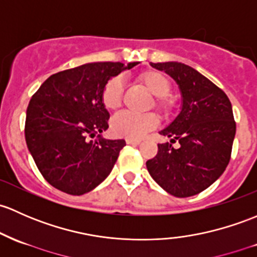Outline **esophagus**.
Wrapping results in <instances>:
<instances>
[{
    "label": "esophagus",
    "instance_id": "1",
    "mask_svg": "<svg viewBox=\"0 0 257 257\" xmlns=\"http://www.w3.org/2000/svg\"><path fill=\"white\" fill-rule=\"evenodd\" d=\"M125 142H126V144L138 145V144H140V143H142V140H140V139H129V138H126Z\"/></svg>",
    "mask_w": 257,
    "mask_h": 257
}]
</instances>
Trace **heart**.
<instances>
[{"label": "heart", "instance_id": "obj_1", "mask_svg": "<svg viewBox=\"0 0 257 257\" xmlns=\"http://www.w3.org/2000/svg\"><path fill=\"white\" fill-rule=\"evenodd\" d=\"M137 81L155 96L154 107L169 118L176 108V101L170 96L172 82L166 74L159 70H144L137 75ZM101 102L108 110H117L123 103V82L119 77H110L104 83L101 91ZM159 125L158 115L154 113L147 114H134L131 112H123L114 115L110 121L112 132L117 137L140 139L147 133L154 131Z\"/></svg>", "mask_w": 257, "mask_h": 257}]
</instances>
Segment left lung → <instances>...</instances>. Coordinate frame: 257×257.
<instances>
[{
    "mask_svg": "<svg viewBox=\"0 0 257 257\" xmlns=\"http://www.w3.org/2000/svg\"><path fill=\"white\" fill-rule=\"evenodd\" d=\"M151 66L176 81L182 108L160 132L180 147L158 144L156 156L147 161L148 171L172 196H194L215 182L228 166L236 131L233 108L224 91L193 67L176 61Z\"/></svg>",
    "mask_w": 257,
    "mask_h": 257,
    "instance_id": "obj_1",
    "label": "left lung"
}]
</instances>
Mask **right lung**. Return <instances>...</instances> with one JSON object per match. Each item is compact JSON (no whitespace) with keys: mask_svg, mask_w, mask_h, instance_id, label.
Wrapping results in <instances>:
<instances>
[{"mask_svg":"<svg viewBox=\"0 0 257 257\" xmlns=\"http://www.w3.org/2000/svg\"><path fill=\"white\" fill-rule=\"evenodd\" d=\"M138 63H91L51 75L27 108V147L53 187L72 196L92 191L112 171L125 140H108L109 113L101 91L112 76ZM97 136L96 141L90 137Z\"/></svg>","mask_w":257,"mask_h":257,"instance_id":"obj_1","label":"right lung"}]
</instances>
